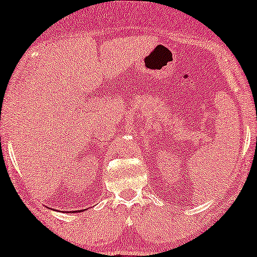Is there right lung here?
Listing matches in <instances>:
<instances>
[{
	"mask_svg": "<svg viewBox=\"0 0 257 257\" xmlns=\"http://www.w3.org/2000/svg\"><path fill=\"white\" fill-rule=\"evenodd\" d=\"M74 212H75V211H71V213H74ZM77 212H78V211H77ZM79 212H80V211H79ZM68 213H70V212H68Z\"/></svg>",
	"mask_w": 257,
	"mask_h": 257,
	"instance_id": "add662e5",
	"label": "right lung"
}]
</instances>
